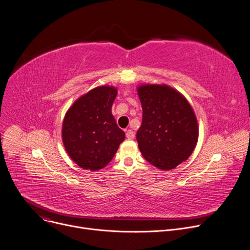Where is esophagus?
<instances>
[{
  "label": "esophagus",
  "mask_w": 250,
  "mask_h": 250,
  "mask_svg": "<svg viewBox=\"0 0 250 250\" xmlns=\"http://www.w3.org/2000/svg\"><path fill=\"white\" fill-rule=\"evenodd\" d=\"M125 135H126V138H127L128 140H132V139L134 138V132H133L132 129H127Z\"/></svg>",
  "instance_id": "obj_1"
}]
</instances>
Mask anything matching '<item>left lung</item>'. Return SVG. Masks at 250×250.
<instances>
[{
    "instance_id": "8db88e82",
    "label": "left lung",
    "mask_w": 250,
    "mask_h": 250,
    "mask_svg": "<svg viewBox=\"0 0 250 250\" xmlns=\"http://www.w3.org/2000/svg\"><path fill=\"white\" fill-rule=\"evenodd\" d=\"M138 94L143 106L139 148L152 166L172 169L187 161L196 146L194 111L184 96L166 84L141 85Z\"/></svg>"
}]
</instances>
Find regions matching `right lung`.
<instances>
[{"label": "right lung", "instance_id": "obj_1", "mask_svg": "<svg viewBox=\"0 0 250 250\" xmlns=\"http://www.w3.org/2000/svg\"><path fill=\"white\" fill-rule=\"evenodd\" d=\"M117 94L113 86H98L76 101L65 113L62 143L72 160L83 169L104 167L125 138L111 115Z\"/></svg>", "mask_w": 250, "mask_h": 250}]
</instances>
